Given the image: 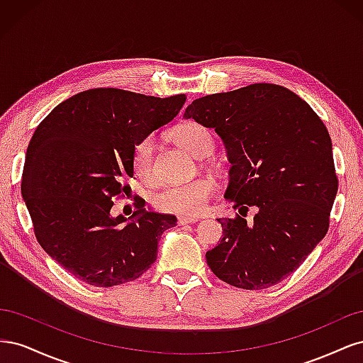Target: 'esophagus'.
Here are the masks:
<instances>
[{"instance_id": "esophagus-1", "label": "esophagus", "mask_w": 363, "mask_h": 363, "mask_svg": "<svg viewBox=\"0 0 363 363\" xmlns=\"http://www.w3.org/2000/svg\"><path fill=\"white\" fill-rule=\"evenodd\" d=\"M179 225H189L199 223V218H189V216H179Z\"/></svg>"}]
</instances>
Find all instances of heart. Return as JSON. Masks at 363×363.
<instances>
[{"label": "heart", "instance_id": "b5f03b06", "mask_svg": "<svg viewBox=\"0 0 363 363\" xmlns=\"http://www.w3.org/2000/svg\"><path fill=\"white\" fill-rule=\"evenodd\" d=\"M169 138L179 147L189 151L192 156L204 159L215 150V140L211 130L199 123H184L175 127ZM133 171L144 182H155V142L151 138L139 140L131 156ZM213 194V183L208 179H196L184 184L168 186L157 192L152 204L160 212L179 216H196L204 212L208 199Z\"/></svg>", "mask_w": 363, "mask_h": 363}]
</instances>
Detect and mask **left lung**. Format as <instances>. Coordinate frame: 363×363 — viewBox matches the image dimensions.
Returning a JSON list of instances; mask_svg holds the SVG:
<instances>
[{
	"instance_id": "left-lung-1",
	"label": "left lung",
	"mask_w": 363,
	"mask_h": 363,
	"mask_svg": "<svg viewBox=\"0 0 363 363\" xmlns=\"http://www.w3.org/2000/svg\"><path fill=\"white\" fill-rule=\"evenodd\" d=\"M184 118L215 128L232 163L224 196L239 213L218 218L224 238L206 252L208 268L240 289L274 286L328 230L337 192L330 135L309 104L271 83L201 96Z\"/></svg>"
}]
</instances>
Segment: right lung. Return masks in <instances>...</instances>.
<instances>
[{
    "label": "right lung",
    "instance_id": "right-lung-1",
    "mask_svg": "<svg viewBox=\"0 0 363 363\" xmlns=\"http://www.w3.org/2000/svg\"><path fill=\"white\" fill-rule=\"evenodd\" d=\"M186 95L148 96L96 87L65 100L33 135L21 192L40 247L74 277L111 288L140 277L177 218L145 212L113 218L115 199L133 177L135 145L179 115Z\"/></svg>",
    "mask_w": 363,
    "mask_h": 363
}]
</instances>
